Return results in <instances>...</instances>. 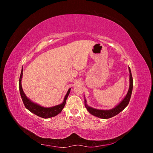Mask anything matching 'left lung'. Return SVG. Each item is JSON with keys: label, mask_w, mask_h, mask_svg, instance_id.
I'll return each instance as SVG.
<instances>
[{"label": "left lung", "mask_w": 153, "mask_h": 153, "mask_svg": "<svg viewBox=\"0 0 153 153\" xmlns=\"http://www.w3.org/2000/svg\"><path fill=\"white\" fill-rule=\"evenodd\" d=\"M129 72V89L127 92L126 95L125 96L124 98L123 99V100L120 102L118 105L115 106L114 108L109 110H100V109H96L94 108H92L91 106H88L87 104V101L85 98V106L87 108V111L89 112L91 114L93 115L94 116H96L97 117H99L101 119H109L115 115H117L121 112L126 107L128 106L129 101L130 100L131 96L132 93V90H133V78L131 72L130 68H128Z\"/></svg>", "instance_id": "8db88e82"}]
</instances>
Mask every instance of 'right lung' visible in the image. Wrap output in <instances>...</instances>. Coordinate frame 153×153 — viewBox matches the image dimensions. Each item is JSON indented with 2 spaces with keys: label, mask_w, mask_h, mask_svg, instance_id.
Returning a JSON list of instances; mask_svg holds the SVG:
<instances>
[{
  "label": "right lung",
  "mask_w": 153,
  "mask_h": 153,
  "mask_svg": "<svg viewBox=\"0 0 153 153\" xmlns=\"http://www.w3.org/2000/svg\"><path fill=\"white\" fill-rule=\"evenodd\" d=\"M23 76V68H22V71L20 76L19 80V89L21 95V98L22 99L23 103H24L25 108L28 109L30 112L34 114L35 115H38L39 117H41L42 118L47 119L50 118L52 117L56 116L59 113L61 112L64 106L66 105V100L68 98V96L69 94V92L71 91V88L69 89L67 93L64 97L63 102L58 105H55L53 106H51V107H44L43 106H41L39 104H37L33 101H32L29 98H27L25 94L24 93V91H23L22 87V78Z\"/></svg>",
  "instance_id": "add662e5"
}]
</instances>
